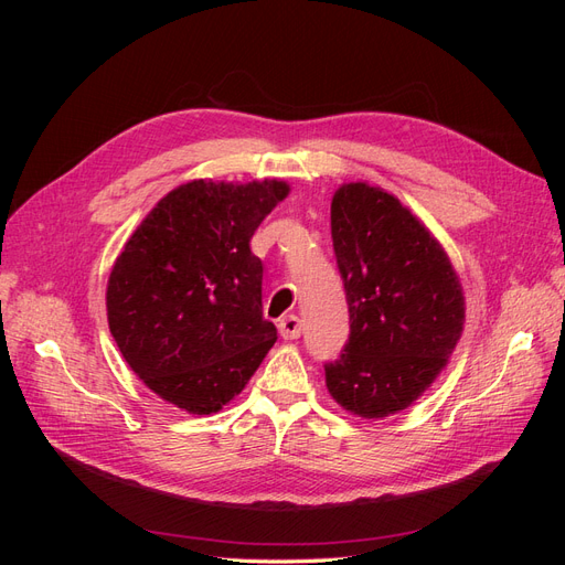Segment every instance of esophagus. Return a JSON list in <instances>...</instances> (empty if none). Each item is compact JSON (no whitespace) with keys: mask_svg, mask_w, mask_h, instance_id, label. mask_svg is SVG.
I'll return each instance as SVG.
<instances>
[{"mask_svg":"<svg viewBox=\"0 0 565 565\" xmlns=\"http://www.w3.org/2000/svg\"><path fill=\"white\" fill-rule=\"evenodd\" d=\"M282 339H299L301 337V320L297 316H287L278 322Z\"/></svg>","mask_w":565,"mask_h":565,"instance_id":"obj_1","label":"esophagus"}]
</instances>
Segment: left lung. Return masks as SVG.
Segmentation results:
<instances>
[{"label": "left lung", "mask_w": 565, "mask_h": 565, "mask_svg": "<svg viewBox=\"0 0 565 565\" xmlns=\"http://www.w3.org/2000/svg\"><path fill=\"white\" fill-rule=\"evenodd\" d=\"M332 247L351 332L337 361L324 363V382L353 415L388 417L446 365L465 322V297L446 252L380 188H339Z\"/></svg>", "instance_id": "left-lung-1"}]
</instances>
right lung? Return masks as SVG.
<instances>
[{"label": "right lung", "mask_w": 565, "mask_h": 565, "mask_svg": "<svg viewBox=\"0 0 565 565\" xmlns=\"http://www.w3.org/2000/svg\"><path fill=\"white\" fill-rule=\"evenodd\" d=\"M282 181H191L134 231L108 280V324L129 367L160 398L210 415L245 388L276 324L249 241L287 195Z\"/></svg>", "instance_id": "add662e5"}]
</instances>
